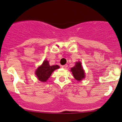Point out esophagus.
Returning a JSON list of instances; mask_svg holds the SVG:
<instances>
[{
	"instance_id": "esophagus-1",
	"label": "esophagus",
	"mask_w": 122,
	"mask_h": 122,
	"mask_svg": "<svg viewBox=\"0 0 122 122\" xmlns=\"http://www.w3.org/2000/svg\"><path fill=\"white\" fill-rule=\"evenodd\" d=\"M68 67V65H62V68H64V69H66Z\"/></svg>"
}]
</instances>
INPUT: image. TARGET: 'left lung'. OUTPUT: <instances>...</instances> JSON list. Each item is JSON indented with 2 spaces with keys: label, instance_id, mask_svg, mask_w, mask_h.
Listing matches in <instances>:
<instances>
[{
  "label": "left lung",
  "instance_id": "obj_1",
  "mask_svg": "<svg viewBox=\"0 0 122 122\" xmlns=\"http://www.w3.org/2000/svg\"><path fill=\"white\" fill-rule=\"evenodd\" d=\"M71 71L72 72L73 77L77 81H81L85 78V71L83 69L81 62H76L75 66L72 67Z\"/></svg>",
  "mask_w": 122,
  "mask_h": 122
}]
</instances>
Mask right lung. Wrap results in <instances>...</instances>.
Wrapping results in <instances>:
<instances>
[{
    "label": "right lung",
    "instance_id": "1",
    "mask_svg": "<svg viewBox=\"0 0 122 122\" xmlns=\"http://www.w3.org/2000/svg\"><path fill=\"white\" fill-rule=\"evenodd\" d=\"M59 68L60 66L57 65L50 66L49 65V61L45 60L43 61L42 65L36 71V75L40 81L45 82L50 77L52 72L56 69H58Z\"/></svg>",
    "mask_w": 122,
    "mask_h": 122
}]
</instances>
